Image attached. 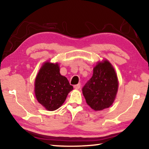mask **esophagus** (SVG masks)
Instances as JSON below:
<instances>
[{
    "instance_id": "34e87169",
    "label": "esophagus",
    "mask_w": 149,
    "mask_h": 149,
    "mask_svg": "<svg viewBox=\"0 0 149 149\" xmlns=\"http://www.w3.org/2000/svg\"><path fill=\"white\" fill-rule=\"evenodd\" d=\"M80 87H81V84H78L74 86V88L75 89H79Z\"/></svg>"
}]
</instances>
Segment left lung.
<instances>
[{"mask_svg": "<svg viewBox=\"0 0 149 149\" xmlns=\"http://www.w3.org/2000/svg\"><path fill=\"white\" fill-rule=\"evenodd\" d=\"M118 79L109 61L98 63L93 77L82 88L86 103L95 111H102L111 106L118 90Z\"/></svg>", "mask_w": 149, "mask_h": 149, "instance_id": "obj_1", "label": "left lung"}]
</instances>
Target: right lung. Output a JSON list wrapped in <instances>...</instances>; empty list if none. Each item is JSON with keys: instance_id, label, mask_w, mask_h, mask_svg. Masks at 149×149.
Segmentation results:
<instances>
[{"instance_id": "right-lung-1", "label": "right lung", "mask_w": 149, "mask_h": 149, "mask_svg": "<svg viewBox=\"0 0 149 149\" xmlns=\"http://www.w3.org/2000/svg\"><path fill=\"white\" fill-rule=\"evenodd\" d=\"M35 95L38 102L48 111H55L65 102L73 89L68 79L60 74L58 64L47 63L35 79Z\"/></svg>"}]
</instances>
